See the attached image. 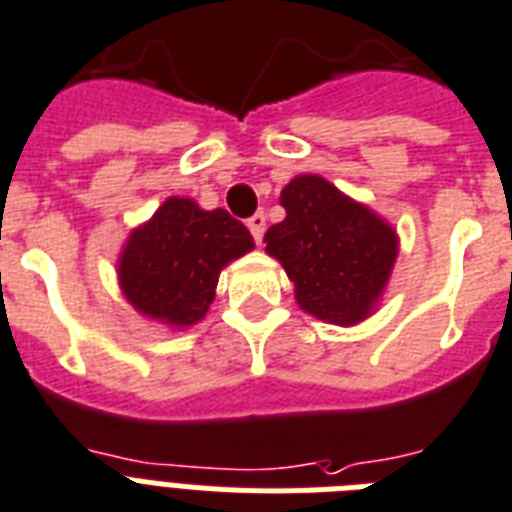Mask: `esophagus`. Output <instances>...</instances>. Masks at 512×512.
I'll use <instances>...</instances> for the list:
<instances>
[{"label": "esophagus", "instance_id": "esophagus-1", "mask_svg": "<svg viewBox=\"0 0 512 512\" xmlns=\"http://www.w3.org/2000/svg\"><path fill=\"white\" fill-rule=\"evenodd\" d=\"M248 230H251L253 240L256 243H261V237H264V230H267V216H264V211H256V214L248 219Z\"/></svg>", "mask_w": 512, "mask_h": 512}]
</instances>
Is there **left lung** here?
<instances>
[{"mask_svg":"<svg viewBox=\"0 0 512 512\" xmlns=\"http://www.w3.org/2000/svg\"><path fill=\"white\" fill-rule=\"evenodd\" d=\"M285 219L264 235L306 314L354 327L378 312L399 256V235L370 206L320 174H298L282 187Z\"/></svg>","mask_w":512,"mask_h":512,"instance_id":"obj_1","label":"left lung"}]
</instances>
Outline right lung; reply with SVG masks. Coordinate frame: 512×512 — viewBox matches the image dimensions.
Masks as SVG:
<instances>
[{
  "label": "right lung",
  "instance_id": "1",
  "mask_svg": "<svg viewBox=\"0 0 512 512\" xmlns=\"http://www.w3.org/2000/svg\"><path fill=\"white\" fill-rule=\"evenodd\" d=\"M248 251L251 232L224 208L206 211L192 198L171 195L121 245L118 288L145 320L187 330L214 304L222 269Z\"/></svg>",
  "mask_w": 512,
  "mask_h": 512
}]
</instances>
